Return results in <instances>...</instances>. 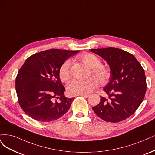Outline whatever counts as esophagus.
Segmentation results:
<instances>
[{
  "mask_svg": "<svg viewBox=\"0 0 155 155\" xmlns=\"http://www.w3.org/2000/svg\"><path fill=\"white\" fill-rule=\"evenodd\" d=\"M79 96H81V97H84V98H88L89 97V94H80Z\"/></svg>",
  "mask_w": 155,
  "mask_h": 155,
  "instance_id": "esophagus-1",
  "label": "esophagus"
}]
</instances>
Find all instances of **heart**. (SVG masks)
Masks as SVG:
<instances>
[{
	"label": "heart",
	"mask_w": 155,
	"mask_h": 155,
	"mask_svg": "<svg viewBox=\"0 0 155 155\" xmlns=\"http://www.w3.org/2000/svg\"><path fill=\"white\" fill-rule=\"evenodd\" d=\"M78 58L84 65L90 68L91 74L98 79L100 83L104 85L108 82L111 75V71L107 66L101 64V60L98 57L92 53H85L80 54ZM58 76L62 82L66 83L70 81V61L68 60L61 65ZM97 81L93 77L83 81H74L68 86V92L70 95L89 94L98 86Z\"/></svg>",
	"instance_id": "1"
}]
</instances>
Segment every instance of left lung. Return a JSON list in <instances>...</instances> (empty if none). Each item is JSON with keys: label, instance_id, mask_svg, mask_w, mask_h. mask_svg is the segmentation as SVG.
Here are the masks:
<instances>
[{"label": "left lung", "instance_id": "obj_1", "mask_svg": "<svg viewBox=\"0 0 155 155\" xmlns=\"http://www.w3.org/2000/svg\"><path fill=\"white\" fill-rule=\"evenodd\" d=\"M106 61L111 75L104 88L109 97L92 107L103 120L116 123L127 119L142 102L147 89L144 69L132 54L116 48L91 49Z\"/></svg>", "mask_w": 155, "mask_h": 155}]
</instances>
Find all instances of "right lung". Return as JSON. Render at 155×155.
Instances as JSON below:
<instances>
[{"instance_id":"right-lung-1","label":"right lung","mask_w":155,"mask_h":155,"mask_svg":"<svg viewBox=\"0 0 155 155\" xmlns=\"http://www.w3.org/2000/svg\"><path fill=\"white\" fill-rule=\"evenodd\" d=\"M78 51L51 49L33 54L25 61L18 72L15 87L20 106L29 117L51 122L68 111L74 98L64 96L65 87L58 70Z\"/></svg>"}]
</instances>
